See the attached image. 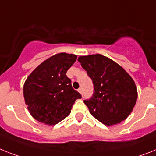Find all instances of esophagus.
<instances>
[{
	"instance_id": "1",
	"label": "esophagus",
	"mask_w": 156,
	"mask_h": 156,
	"mask_svg": "<svg viewBox=\"0 0 156 156\" xmlns=\"http://www.w3.org/2000/svg\"><path fill=\"white\" fill-rule=\"evenodd\" d=\"M78 92H79V93H80V94L82 95V89H81V88H80V89H78Z\"/></svg>"
}]
</instances>
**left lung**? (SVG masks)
Wrapping results in <instances>:
<instances>
[{
	"label": "left lung",
	"mask_w": 156,
	"mask_h": 156,
	"mask_svg": "<svg viewBox=\"0 0 156 156\" xmlns=\"http://www.w3.org/2000/svg\"><path fill=\"white\" fill-rule=\"evenodd\" d=\"M78 61L94 83L93 97L84 101L90 113L107 126L125 120L138 97L133 78L119 64L100 54L79 56Z\"/></svg>",
	"instance_id": "8db88e82"
}]
</instances>
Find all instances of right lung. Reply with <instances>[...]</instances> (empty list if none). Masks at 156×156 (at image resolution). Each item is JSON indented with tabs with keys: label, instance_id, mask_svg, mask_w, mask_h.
<instances>
[{
	"label": "right lung",
	"instance_id": "obj_1",
	"mask_svg": "<svg viewBox=\"0 0 156 156\" xmlns=\"http://www.w3.org/2000/svg\"><path fill=\"white\" fill-rule=\"evenodd\" d=\"M76 59L74 54H56L27 77L23 84V98L35 120L48 125H56L70 115L72 105L82 98L66 75Z\"/></svg>",
	"mask_w": 156,
	"mask_h": 156
}]
</instances>
